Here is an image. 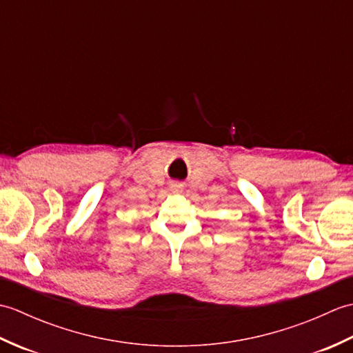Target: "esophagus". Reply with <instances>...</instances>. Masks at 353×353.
<instances>
[{
	"mask_svg": "<svg viewBox=\"0 0 353 353\" xmlns=\"http://www.w3.org/2000/svg\"><path fill=\"white\" fill-rule=\"evenodd\" d=\"M172 190H174V191H181L182 186H181V185H172Z\"/></svg>",
	"mask_w": 353,
	"mask_h": 353,
	"instance_id": "34e87169",
	"label": "esophagus"
}]
</instances>
